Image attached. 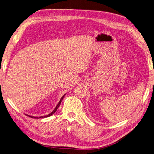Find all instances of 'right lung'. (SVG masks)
I'll use <instances>...</instances> for the list:
<instances>
[{"label":"right lung","mask_w":154,"mask_h":154,"mask_svg":"<svg viewBox=\"0 0 154 154\" xmlns=\"http://www.w3.org/2000/svg\"><path fill=\"white\" fill-rule=\"evenodd\" d=\"M66 95V94H65ZM65 95H64L62 97H61V100H59V103H57V106L55 107V109H54L49 114V115H46V116H39V117H38V116H30V115H26L27 116H29V117H31V118H47V117H49V116H51V115H52L56 111H57V109H58V107H59V106H60V104H61V102H62V100H63V98L64 97V96H65Z\"/></svg>","instance_id":"add662e5"}]
</instances>
